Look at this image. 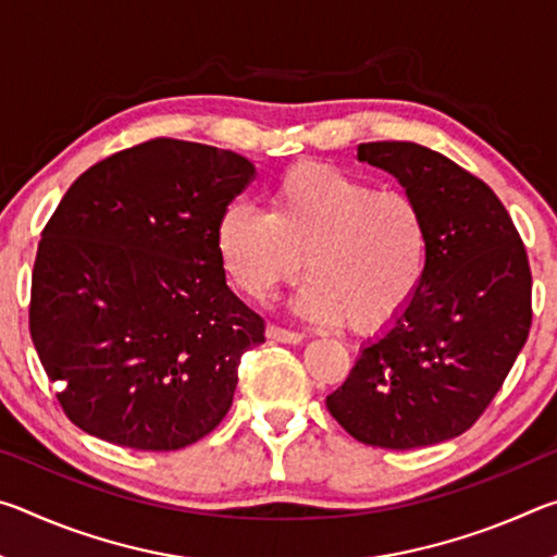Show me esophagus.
<instances>
[{"mask_svg":"<svg viewBox=\"0 0 557 557\" xmlns=\"http://www.w3.org/2000/svg\"><path fill=\"white\" fill-rule=\"evenodd\" d=\"M268 338L272 342H280V344H299L301 342V334L299 332H289V329H282L277 324H268Z\"/></svg>","mask_w":557,"mask_h":557,"instance_id":"obj_1","label":"esophagus"}]
</instances>
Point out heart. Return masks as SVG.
<instances>
[{"instance_id":"1","label":"heart","mask_w":557,"mask_h":557,"mask_svg":"<svg viewBox=\"0 0 557 557\" xmlns=\"http://www.w3.org/2000/svg\"><path fill=\"white\" fill-rule=\"evenodd\" d=\"M225 275L252 299L301 270L297 309L358 334L388 329L412 305L430 270L432 233L422 203L324 162L289 166L270 188V211L225 206L215 225Z\"/></svg>"}]
</instances>
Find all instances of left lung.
<instances>
[{"label":"left lung","instance_id":"1","mask_svg":"<svg viewBox=\"0 0 557 557\" xmlns=\"http://www.w3.org/2000/svg\"><path fill=\"white\" fill-rule=\"evenodd\" d=\"M428 213L425 285L358 356L326 408L363 445L412 449L467 432L502 391L531 332V265L511 215L482 178L414 143H369Z\"/></svg>","mask_w":557,"mask_h":557}]
</instances>
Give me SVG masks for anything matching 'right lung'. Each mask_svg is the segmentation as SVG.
Returning a JSON list of instances; mask_svg holds the SVG:
<instances>
[{
    "mask_svg": "<svg viewBox=\"0 0 557 557\" xmlns=\"http://www.w3.org/2000/svg\"><path fill=\"white\" fill-rule=\"evenodd\" d=\"M256 166L157 137L92 164L46 223L29 332L73 425L172 451L219 428L265 322L225 285L215 225Z\"/></svg>",
    "mask_w": 557,
    "mask_h": 557,
    "instance_id": "right-lung-1",
    "label": "right lung"
}]
</instances>
